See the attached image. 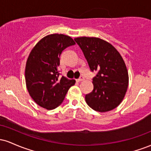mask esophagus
Returning a JSON list of instances; mask_svg holds the SVG:
<instances>
[{
  "mask_svg": "<svg viewBox=\"0 0 151 151\" xmlns=\"http://www.w3.org/2000/svg\"><path fill=\"white\" fill-rule=\"evenodd\" d=\"M83 80H84V78L83 77H80L79 78V79H77V81H83Z\"/></svg>",
  "mask_w": 151,
  "mask_h": 151,
  "instance_id": "esophagus-1",
  "label": "esophagus"
}]
</instances>
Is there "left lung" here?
<instances>
[{"label": "left lung", "mask_w": 151, "mask_h": 151, "mask_svg": "<svg viewBox=\"0 0 151 151\" xmlns=\"http://www.w3.org/2000/svg\"><path fill=\"white\" fill-rule=\"evenodd\" d=\"M82 50L91 72L93 89L85 96L86 104L93 110L106 112L116 107L125 96L129 74L122 57L114 47L98 37L74 39Z\"/></svg>", "instance_id": "left-lung-1"}]
</instances>
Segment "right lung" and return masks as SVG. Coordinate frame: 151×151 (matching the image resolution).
<instances>
[{
	"mask_svg": "<svg viewBox=\"0 0 151 151\" xmlns=\"http://www.w3.org/2000/svg\"><path fill=\"white\" fill-rule=\"evenodd\" d=\"M75 45L70 36L62 34L47 35L31 50L25 66L27 91L40 106L52 110L65 99L74 79L60 77V57L65 48Z\"/></svg>",
	"mask_w": 151,
	"mask_h": 151,
	"instance_id": "right-lung-1",
	"label": "right lung"
}]
</instances>
